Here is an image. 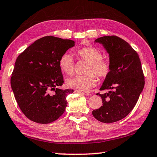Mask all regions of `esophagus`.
Segmentation results:
<instances>
[{
  "label": "esophagus",
  "mask_w": 157,
  "mask_h": 157,
  "mask_svg": "<svg viewBox=\"0 0 157 157\" xmlns=\"http://www.w3.org/2000/svg\"><path fill=\"white\" fill-rule=\"evenodd\" d=\"M75 92H78V93H81V94H85V95H90V92H85V91L78 90H75Z\"/></svg>",
  "instance_id": "obj_1"
}]
</instances>
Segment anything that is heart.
<instances>
[{"instance_id": "obj_1", "label": "heart", "mask_w": 157, "mask_h": 157, "mask_svg": "<svg viewBox=\"0 0 157 157\" xmlns=\"http://www.w3.org/2000/svg\"><path fill=\"white\" fill-rule=\"evenodd\" d=\"M77 54L81 59L88 61V64L85 71V75L67 79V85L70 87L81 91H87L94 86L97 83L96 75L100 79H104L109 75L111 71V65L107 60L102 58L103 54L99 49L92 46H87L79 49L77 51ZM58 63L60 70L64 73L67 75L73 74L75 62L68 53H64L60 56Z\"/></svg>"}]
</instances>
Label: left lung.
I'll use <instances>...</instances> for the list:
<instances>
[{"label":"left lung","mask_w":157,"mask_h":157,"mask_svg":"<svg viewBox=\"0 0 157 157\" xmlns=\"http://www.w3.org/2000/svg\"><path fill=\"white\" fill-rule=\"evenodd\" d=\"M95 42L104 45L109 53L111 71L100 90L102 106L92 111L100 122L111 123L127 116L138 101L144 86V76L138 54L127 41L120 37L105 36Z\"/></svg>","instance_id":"1"}]
</instances>
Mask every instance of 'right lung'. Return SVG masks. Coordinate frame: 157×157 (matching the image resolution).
<instances>
[{"label": "right lung", "instance_id": "right-lung-1", "mask_svg": "<svg viewBox=\"0 0 157 157\" xmlns=\"http://www.w3.org/2000/svg\"><path fill=\"white\" fill-rule=\"evenodd\" d=\"M75 41L53 36L37 39L16 59L10 84L19 107L37 123L53 122L67 106V95L73 90L58 87L64 82L59 59Z\"/></svg>", "mask_w": 157, "mask_h": 157}]
</instances>
